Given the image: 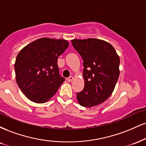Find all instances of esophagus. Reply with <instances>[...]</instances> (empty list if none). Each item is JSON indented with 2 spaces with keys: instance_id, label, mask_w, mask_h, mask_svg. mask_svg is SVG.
<instances>
[{
  "instance_id": "esophagus-1",
  "label": "esophagus",
  "mask_w": 146,
  "mask_h": 146,
  "mask_svg": "<svg viewBox=\"0 0 146 146\" xmlns=\"http://www.w3.org/2000/svg\"><path fill=\"white\" fill-rule=\"evenodd\" d=\"M73 80V77H72V76H70L69 78H67V81L68 82H71Z\"/></svg>"
}]
</instances>
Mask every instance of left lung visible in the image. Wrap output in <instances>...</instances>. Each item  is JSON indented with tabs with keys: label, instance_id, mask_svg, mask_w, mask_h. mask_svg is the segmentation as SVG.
I'll return each instance as SVG.
<instances>
[{
	"label": "left lung",
	"instance_id": "obj_1",
	"mask_svg": "<svg viewBox=\"0 0 146 146\" xmlns=\"http://www.w3.org/2000/svg\"><path fill=\"white\" fill-rule=\"evenodd\" d=\"M74 48L84 62V88L77 99L85 108L96 106L112 94L120 75V58L111 44L96 38L73 39Z\"/></svg>",
	"mask_w": 146,
	"mask_h": 146
}]
</instances>
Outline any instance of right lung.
<instances>
[{
	"instance_id": "add662e5",
	"label": "right lung",
	"mask_w": 146,
	"mask_h": 146,
	"mask_svg": "<svg viewBox=\"0 0 146 146\" xmlns=\"http://www.w3.org/2000/svg\"><path fill=\"white\" fill-rule=\"evenodd\" d=\"M68 46L66 40L41 38L26 45L17 54L15 62L17 84L31 101H48L64 82L57 62Z\"/></svg>"
}]
</instances>
